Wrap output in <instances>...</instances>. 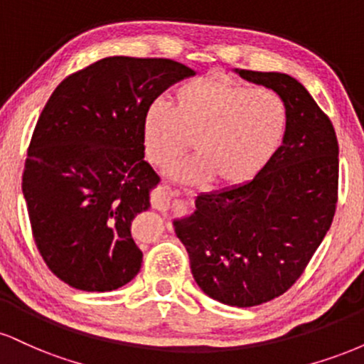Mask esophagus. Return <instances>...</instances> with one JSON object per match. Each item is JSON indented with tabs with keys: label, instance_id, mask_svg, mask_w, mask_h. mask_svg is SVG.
I'll return each instance as SVG.
<instances>
[{
	"label": "esophagus",
	"instance_id": "esophagus-1",
	"mask_svg": "<svg viewBox=\"0 0 364 364\" xmlns=\"http://www.w3.org/2000/svg\"><path fill=\"white\" fill-rule=\"evenodd\" d=\"M152 205L159 208V210L178 212V210H186L188 202H186V200H183V198H171L168 191H164L162 196H159V198L152 200Z\"/></svg>",
	"mask_w": 364,
	"mask_h": 364
}]
</instances>
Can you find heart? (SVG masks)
<instances>
[{"label": "heart", "mask_w": 364, "mask_h": 364, "mask_svg": "<svg viewBox=\"0 0 364 364\" xmlns=\"http://www.w3.org/2000/svg\"><path fill=\"white\" fill-rule=\"evenodd\" d=\"M287 128V106L274 90L208 75L190 80L171 94V107L152 102L141 121L145 157L168 168L193 141L196 157L171 171L185 185L212 179L217 188L253 181L281 147Z\"/></svg>", "instance_id": "obj_1"}]
</instances>
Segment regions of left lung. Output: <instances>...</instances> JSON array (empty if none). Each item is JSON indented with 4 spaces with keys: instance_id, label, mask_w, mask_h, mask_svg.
I'll list each match as a JSON object with an SVG mask.
<instances>
[{
    "instance_id": "left-lung-1",
    "label": "left lung",
    "mask_w": 364,
    "mask_h": 364,
    "mask_svg": "<svg viewBox=\"0 0 364 364\" xmlns=\"http://www.w3.org/2000/svg\"><path fill=\"white\" fill-rule=\"evenodd\" d=\"M236 72L284 99L282 145L253 181L196 196V210L174 220V232L200 289L250 308L289 289L327 235L339 191V144L332 121L296 78Z\"/></svg>"
}]
</instances>
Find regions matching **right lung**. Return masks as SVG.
<instances>
[{
    "instance_id": "1",
    "label": "right lung",
    "mask_w": 364,
    "mask_h": 364,
    "mask_svg": "<svg viewBox=\"0 0 364 364\" xmlns=\"http://www.w3.org/2000/svg\"><path fill=\"white\" fill-rule=\"evenodd\" d=\"M193 75L164 58L112 56L66 77L49 97L22 191L37 250L68 286L106 292L140 272L129 228L161 181L144 161L141 121L162 92Z\"/></svg>"
}]
</instances>
